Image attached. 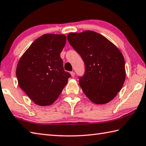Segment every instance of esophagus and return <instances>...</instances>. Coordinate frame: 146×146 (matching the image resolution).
Instances as JSON below:
<instances>
[{
    "label": "esophagus",
    "instance_id": "esophagus-1",
    "mask_svg": "<svg viewBox=\"0 0 146 146\" xmlns=\"http://www.w3.org/2000/svg\"><path fill=\"white\" fill-rule=\"evenodd\" d=\"M70 73H71V76L72 77H74L75 76V72H73V71H71V72H70Z\"/></svg>",
    "mask_w": 146,
    "mask_h": 146
}]
</instances>
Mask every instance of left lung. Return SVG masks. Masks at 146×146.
<instances>
[{"mask_svg": "<svg viewBox=\"0 0 146 146\" xmlns=\"http://www.w3.org/2000/svg\"><path fill=\"white\" fill-rule=\"evenodd\" d=\"M68 42L84 62V75L79 78L83 92L95 104L114 99L124 84L125 59L118 48L105 36L93 31L70 33Z\"/></svg>", "mask_w": 146, "mask_h": 146, "instance_id": "1", "label": "left lung"}]
</instances>
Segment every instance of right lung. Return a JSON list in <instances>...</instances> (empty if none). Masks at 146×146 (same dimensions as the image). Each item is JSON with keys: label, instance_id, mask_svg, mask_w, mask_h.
<instances>
[{"label": "right lung", "instance_id": "add662e5", "mask_svg": "<svg viewBox=\"0 0 146 146\" xmlns=\"http://www.w3.org/2000/svg\"><path fill=\"white\" fill-rule=\"evenodd\" d=\"M66 41L64 35H43L31 44L17 65L19 87L37 105L53 104L71 77L60 57Z\"/></svg>", "mask_w": 146, "mask_h": 146}]
</instances>
